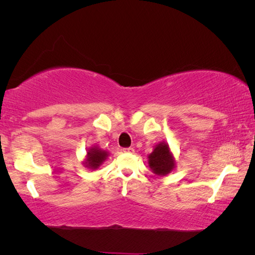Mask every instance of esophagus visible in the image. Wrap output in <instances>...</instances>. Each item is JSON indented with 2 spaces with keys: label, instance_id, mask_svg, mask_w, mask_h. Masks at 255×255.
<instances>
[{
  "label": "esophagus",
  "instance_id": "obj_1",
  "mask_svg": "<svg viewBox=\"0 0 255 255\" xmlns=\"http://www.w3.org/2000/svg\"><path fill=\"white\" fill-rule=\"evenodd\" d=\"M123 150L125 153H133L135 152V149H133L132 147H126V148H123Z\"/></svg>",
  "mask_w": 255,
  "mask_h": 255
}]
</instances>
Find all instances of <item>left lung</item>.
<instances>
[{"label":"left lung","mask_w":255,"mask_h":255,"mask_svg":"<svg viewBox=\"0 0 255 255\" xmlns=\"http://www.w3.org/2000/svg\"><path fill=\"white\" fill-rule=\"evenodd\" d=\"M148 164L155 174L165 175L173 170L174 161L170 153L169 145L161 143L156 145L153 153L148 156Z\"/></svg>","instance_id":"left-lung-1"}]
</instances>
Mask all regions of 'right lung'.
<instances>
[{"mask_svg": "<svg viewBox=\"0 0 255 255\" xmlns=\"http://www.w3.org/2000/svg\"><path fill=\"white\" fill-rule=\"evenodd\" d=\"M108 154L105 150H101L99 148H91L88 152V158H86V163L90 169H97L102 164V162L107 158Z\"/></svg>", "mask_w": 255, "mask_h": 255, "instance_id": "1", "label": "right lung"}]
</instances>
